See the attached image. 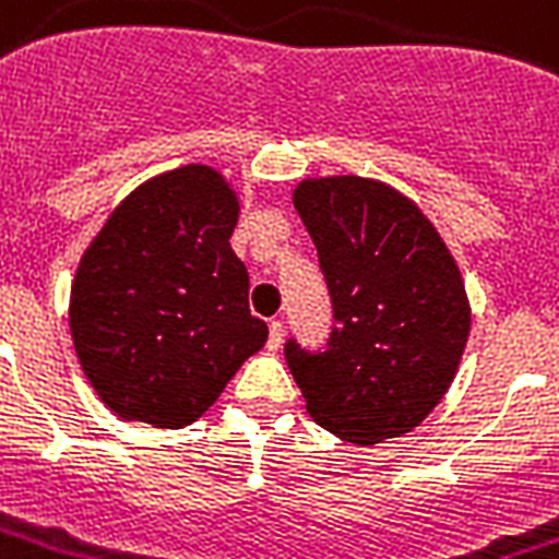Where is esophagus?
Here are the masks:
<instances>
[{"mask_svg":"<svg viewBox=\"0 0 559 559\" xmlns=\"http://www.w3.org/2000/svg\"><path fill=\"white\" fill-rule=\"evenodd\" d=\"M281 343H284V322L281 319H272L270 322V348L275 352V348H281Z\"/></svg>","mask_w":559,"mask_h":559,"instance_id":"34e87169","label":"esophagus"}]
</instances>
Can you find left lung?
Masks as SVG:
<instances>
[{"instance_id":"1","label":"left lung","mask_w":559,"mask_h":559,"mask_svg":"<svg viewBox=\"0 0 559 559\" xmlns=\"http://www.w3.org/2000/svg\"><path fill=\"white\" fill-rule=\"evenodd\" d=\"M293 204L336 322L322 348L284 346L308 413L355 445L402 437L440 404L466 348L457 263L411 199L369 178L301 181Z\"/></svg>"}]
</instances>
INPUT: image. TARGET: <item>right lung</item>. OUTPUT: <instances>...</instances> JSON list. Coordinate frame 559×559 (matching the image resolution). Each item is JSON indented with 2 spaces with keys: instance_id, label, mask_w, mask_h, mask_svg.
Instances as JSON below:
<instances>
[{
  "instance_id": "right-lung-1",
  "label": "right lung",
  "mask_w": 559,
  "mask_h": 559,
  "mask_svg": "<svg viewBox=\"0 0 559 559\" xmlns=\"http://www.w3.org/2000/svg\"><path fill=\"white\" fill-rule=\"evenodd\" d=\"M237 195L211 166L152 178L79 263L70 331L93 390L122 419L185 428L266 343L231 249Z\"/></svg>"
}]
</instances>
